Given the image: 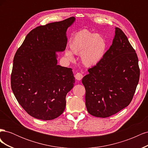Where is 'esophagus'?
Here are the masks:
<instances>
[{"label": "esophagus", "mask_w": 148, "mask_h": 148, "mask_svg": "<svg viewBox=\"0 0 148 148\" xmlns=\"http://www.w3.org/2000/svg\"><path fill=\"white\" fill-rule=\"evenodd\" d=\"M75 77L77 80H79V81H80V80H81L83 78V76L81 73H77V74L75 75Z\"/></svg>", "instance_id": "obj_1"}]
</instances>
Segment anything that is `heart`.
Segmentation results:
<instances>
[{
    "mask_svg": "<svg viewBox=\"0 0 148 148\" xmlns=\"http://www.w3.org/2000/svg\"><path fill=\"white\" fill-rule=\"evenodd\" d=\"M107 42L100 34L83 29L76 34L70 44L71 52L65 50V56L70 60H73V53L80 54L82 63L91 67L99 64L107 50Z\"/></svg>",
    "mask_w": 148,
    "mask_h": 148,
    "instance_id": "obj_1",
    "label": "heart"
}]
</instances>
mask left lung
I'll return each instance as SVG.
<instances>
[{
	"label": "left lung",
	"mask_w": 148,
	"mask_h": 148,
	"mask_svg": "<svg viewBox=\"0 0 148 148\" xmlns=\"http://www.w3.org/2000/svg\"><path fill=\"white\" fill-rule=\"evenodd\" d=\"M83 78L88 112L106 118L131 102L140 78L138 59L126 35L115 28L112 44L99 64Z\"/></svg>",
	"instance_id": "1"
}]
</instances>
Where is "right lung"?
Listing matches in <instances>:
<instances>
[{
    "label": "right lung",
    "mask_w": 148,
    "mask_h": 148,
    "mask_svg": "<svg viewBox=\"0 0 148 148\" xmlns=\"http://www.w3.org/2000/svg\"><path fill=\"white\" fill-rule=\"evenodd\" d=\"M75 21H63L35 28L16 51L11 87L17 101L29 115L50 120L65 108L66 94L73 88L72 69L57 65V52L66 46V30Z\"/></svg>",
    "instance_id": "1"
}]
</instances>
